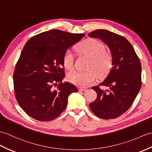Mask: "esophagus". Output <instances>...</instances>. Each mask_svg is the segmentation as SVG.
I'll return each mask as SVG.
<instances>
[{"instance_id":"esophagus-1","label":"esophagus","mask_w":152,"mask_h":152,"mask_svg":"<svg viewBox=\"0 0 152 152\" xmlns=\"http://www.w3.org/2000/svg\"><path fill=\"white\" fill-rule=\"evenodd\" d=\"M86 90H87V89L85 88H79V91H86Z\"/></svg>"}]
</instances>
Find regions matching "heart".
I'll use <instances>...</instances> for the list:
<instances>
[{"mask_svg":"<svg viewBox=\"0 0 152 152\" xmlns=\"http://www.w3.org/2000/svg\"><path fill=\"white\" fill-rule=\"evenodd\" d=\"M78 50L84 56L90 57L88 66L89 70L86 72L73 71L68 74L67 79L70 82L76 86H88L96 81L98 78V74L102 76L110 68L111 53L104 50V46L102 42L93 38H88L83 41L78 45ZM63 62L64 68L68 70L74 69V55L72 50L69 49L64 52Z\"/></svg>","mask_w":152,"mask_h":152,"instance_id":"b5f03b06","label":"heart"}]
</instances>
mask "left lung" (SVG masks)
<instances>
[{
  "mask_svg": "<svg viewBox=\"0 0 152 152\" xmlns=\"http://www.w3.org/2000/svg\"><path fill=\"white\" fill-rule=\"evenodd\" d=\"M101 39L112 55V69L106 78L92 89L97 97L89 104L90 109L97 117L114 119L131 107L141 88V63L133 46L124 37L104 29L88 34ZM106 87L101 90L99 86Z\"/></svg>",
  "mask_w": 152,
  "mask_h": 152,
  "instance_id": "obj_1",
  "label": "left lung"
}]
</instances>
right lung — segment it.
Listing matches in <instances>:
<instances>
[{"label": "right lung", "mask_w": 152, "mask_h": 152, "mask_svg": "<svg viewBox=\"0 0 152 152\" xmlns=\"http://www.w3.org/2000/svg\"><path fill=\"white\" fill-rule=\"evenodd\" d=\"M84 36L53 29L35 35L25 44L13 80L18 104L31 118L40 121L53 120L66 107L70 93L78 92L72 83L62 82L65 76L63 58L64 52Z\"/></svg>", "instance_id": "right-lung-1"}]
</instances>
